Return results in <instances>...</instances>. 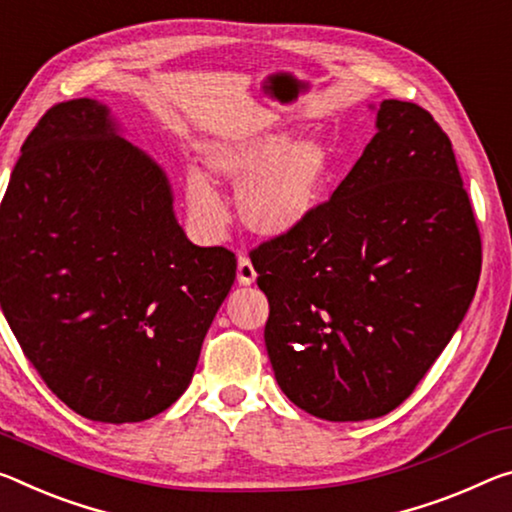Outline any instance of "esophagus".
Masks as SVG:
<instances>
[{
    "label": "esophagus",
    "mask_w": 512,
    "mask_h": 512,
    "mask_svg": "<svg viewBox=\"0 0 512 512\" xmlns=\"http://www.w3.org/2000/svg\"><path fill=\"white\" fill-rule=\"evenodd\" d=\"M255 278H257V271H255L253 262H250L246 255H241L239 262H237V280H239V285H253Z\"/></svg>",
    "instance_id": "1"
}]
</instances>
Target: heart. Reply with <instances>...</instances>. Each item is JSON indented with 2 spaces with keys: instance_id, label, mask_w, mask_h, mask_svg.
<instances>
[{
  "instance_id": "b5f03b06",
  "label": "heart",
  "mask_w": 512,
  "mask_h": 512,
  "mask_svg": "<svg viewBox=\"0 0 512 512\" xmlns=\"http://www.w3.org/2000/svg\"><path fill=\"white\" fill-rule=\"evenodd\" d=\"M202 161L216 177L239 184L237 207L243 225L275 237L312 212L328 177V150L314 136L262 134L241 141L209 143ZM184 200L191 221L209 237H221L230 221L227 207L200 170L184 175Z\"/></svg>"
}]
</instances>
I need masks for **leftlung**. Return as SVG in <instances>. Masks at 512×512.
<instances>
[{
	"mask_svg": "<svg viewBox=\"0 0 512 512\" xmlns=\"http://www.w3.org/2000/svg\"><path fill=\"white\" fill-rule=\"evenodd\" d=\"M378 132L330 200L250 250L269 298L275 380L328 421L392 412L460 326L481 234L449 136L415 102L385 100Z\"/></svg>",
	"mask_w": 512,
	"mask_h": 512,
	"instance_id": "obj_1",
	"label": "left lung"
}]
</instances>
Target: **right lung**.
<instances>
[{"label": "right lung", "mask_w": 512, "mask_h": 512, "mask_svg": "<svg viewBox=\"0 0 512 512\" xmlns=\"http://www.w3.org/2000/svg\"><path fill=\"white\" fill-rule=\"evenodd\" d=\"M234 275L232 250L186 239L164 170L104 104L45 111L0 205V305L70 410L132 424L170 408Z\"/></svg>", "instance_id": "add662e5"}]
</instances>
